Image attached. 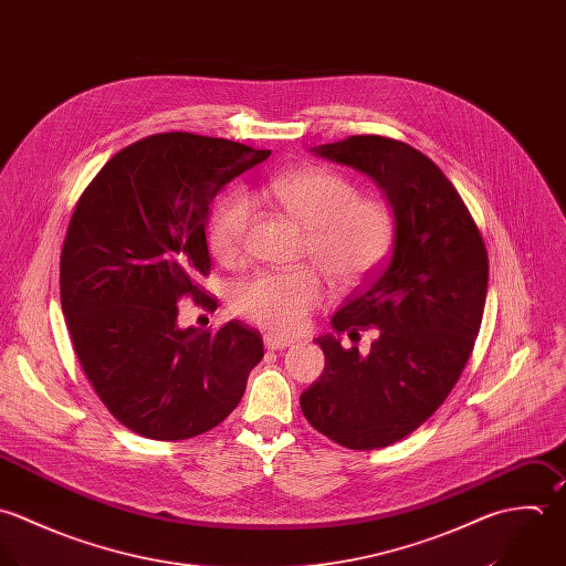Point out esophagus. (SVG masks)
Returning <instances> with one entry per match:
<instances>
[{
	"instance_id": "obj_1",
	"label": "esophagus",
	"mask_w": 566,
	"mask_h": 566,
	"mask_svg": "<svg viewBox=\"0 0 566 566\" xmlns=\"http://www.w3.org/2000/svg\"><path fill=\"white\" fill-rule=\"evenodd\" d=\"M263 343H265V347H268V349H272V352H276V349H285V347H292V340H287V338H279V336H272V334H265V336H263Z\"/></svg>"
}]
</instances>
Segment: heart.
<instances>
[{
	"label": "heart",
	"instance_id": "heart-1",
	"mask_svg": "<svg viewBox=\"0 0 566 566\" xmlns=\"http://www.w3.org/2000/svg\"><path fill=\"white\" fill-rule=\"evenodd\" d=\"M296 217L307 232L305 254L340 285L358 283L386 259L395 239L392 208L377 197H360L343 174L305 167L274 178L265 189ZM254 201L245 190L226 192L208 219V243L226 265H239L248 250ZM327 301L321 276L310 270L259 272L239 283L237 312L276 336H294L307 327L310 314Z\"/></svg>",
	"mask_w": 566,
	"mask_h": 566
}]
</instances>
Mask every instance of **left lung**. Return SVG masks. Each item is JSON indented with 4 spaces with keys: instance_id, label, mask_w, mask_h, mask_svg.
Returning <instances> with one entry per match:
<instances>
[{
    "instance_id": "left-lung-1",
    "label": "left lung",
    "mask_w": 566,
    "mask_h": 566,
    "mask_svg": "<svg viewBox=\"0 0 566 566\" xmlns=\"http://www.w3.org/2000/svg\"><path fill=\"white\" fill-rule=\"evenodd\" d=\"M314 151L376 180L395 214V239L332 321L352 340L377 327L371 352L321 336L325 371L301 395V408L332 441L377 450L417 430L463 374L485 307L488 250L452 182L410 145L352 136Z\"/></svg>"
}]
</instances>
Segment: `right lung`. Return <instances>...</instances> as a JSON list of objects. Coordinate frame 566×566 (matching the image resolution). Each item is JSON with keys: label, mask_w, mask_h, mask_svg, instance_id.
Masks as SVG:
<instances>
[{"label": "right lung", "mask_w": 566, "mask_h": 566, "mask_svg": "<svg viewBox=\"0 0 566 566\" xmlns=\"http://www.w3.org/2000/svg\"><path fill=\"white\" fill-rule=\"evenodd\" d=\"M268 149L169 132L118 151L83 190L61 250V310L83 374L129 430L182 441L219 426L263 358L239 321L210 332L178 325V303L217 301L206 217L232 178Z\"/></svg>", "instance_id": "right-lung-1"}]
</instances>
